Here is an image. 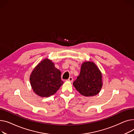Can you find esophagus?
Instances as JSON below:
<instances>
[{"mask_svg":"<svg viewBox=\"0 0 134 134\" xmlns=\"http://www.w3.org/2000/svg\"><path fill=\"white\" fill-rule=\"evenodd\" d=\"M68 81L70 82H72V81H73V78L72 77H69V78L68 80Z\"/></svg>","mask_w":134,"mask_h":134,"instance_id":"34e87169","label":"esophagus"}]
</instances>
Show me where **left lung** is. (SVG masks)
<instances>
[{"mask_svg": "<svg viewBox=\"0 0 134 134\" xmlns=\"http://www.w3.org/2000/svg\"><path fill=\"white\" fill-rule=\"evenodd\" d=\"M102 77L100 70L94 63L85 62L82 64L80 75L73 85L83 96H95L100 92L103 85Z\"/></svg>", "mask_w": 134, "mask_h": 134, "instance_id": "8db88e82", "label": "left lung"}]
</instances>
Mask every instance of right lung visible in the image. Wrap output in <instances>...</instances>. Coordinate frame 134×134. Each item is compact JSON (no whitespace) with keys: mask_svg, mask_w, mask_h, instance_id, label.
Masks as SVG:
<instances>
[{"mask_svg":"<svg viewBox=\"0 0 134 134\" xmlns=\"http://www.w3.org/2000/svg\"><path fill=\"white\" fill-rule=\"evenodd\" d=\"M34 91L41 97H49L56 93L63 84L61 72L52 60L46 58L35 67L30 77Z\"/></svg>","mask_w":134,"mask_h":134,"instance_id":"1","label":"right lung"}]
</instances>
